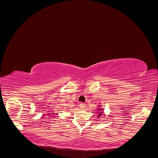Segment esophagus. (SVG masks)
I'll list each match as a JSON object with an SVG mask.
<instances>
[{
    "instance_id": "obj_1",
    "label": "esophagus",
    "mask_w": 158,
    "mask_h": 158,
    "mask_svg": "<svg viewBox=\"0 0 158 158\" xmlns=\"http://www.w3.org/2000/svg\"><path fill=\"white\" fill-rule=\"evenodd\" d=\"M79 106H80V108H81V109H84L85 107V104L84 103H80Z\"/></svg>"
}]
</instances>
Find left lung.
Instances as JSON below:
<instances>
[{
    "label": "left lung",
    "instance_id": "1",
    "mask_svg": "<svg viewBox=\"0 0 158 158\" xmlns=\"http://www.w3.org/2000/svg\"><path fill=\"white\" fill-rule=\"evenodd\" d=\"M100 110V109H99ZM99 114H98V117H100V116H101L102 115V113H103V112L102 111H99Z\"/></svg>",
    "mask_w": 158,
    "mask_h": 158
}]
</instances>
